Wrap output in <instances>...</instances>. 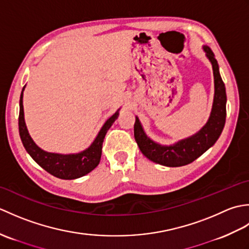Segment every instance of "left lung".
I'll use <instances>...</instances> for the list:
<instances>
[{
    "instance_id": "8db88e82",
    "label": "left lung",
    "mask_w": 249,
    "mask_h": 249,
    "mask_svg": "<svg viewBox=\"0 0 249 249\" xmlns=\"http://www.w3.org/2000/svg\"><path fill=\"white\" fill-rule=\"evenodd\" d=\"M205 56L211 62L214 76V99L209 120L197 133L178 140L170 145H163L153 141L145 134L138 116L134 125L135 140L140 151L153 162L166 167H181L188 165L212 147L218 140L226 122L227 95L223 79L220 77L218 63L209 46H202Z\"/></svg>"
}]
</instances>
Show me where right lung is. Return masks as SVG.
I'll use <instances>...</instances> for the list:
<instances>
[{"label":"right lung","mask_w":249,"mask_h":249,"mask_svg":"<svg viewBox=\"0 0 249 249\" xmlns=\"http://www.w3.org/2000/svg\"><path fill=\"white\" fill-rule=\"evenodd\" d=\"M22 89L20 95V110H19V135L22 144L30 156L55 178L62 179H75L79 178L86 174L89 173L98 166L102 157V149L105 136L109 128L112 126L114 121L118 119L120 114V109L114 114L110 116L105 122L102 128L95 137L94 141L86 150L72 154H61V153L47 152L37 145L29 134L24 121V110H23V91Z\"/></svg>","instance_id":"add662e5"}]
</instances>
